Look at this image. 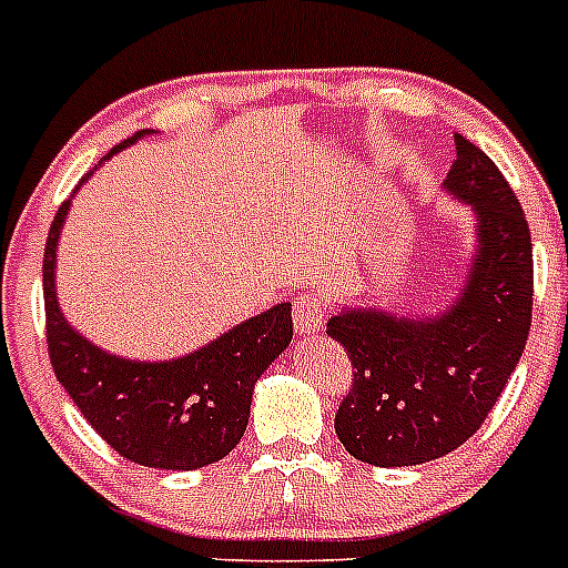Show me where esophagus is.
<instances>
[{
  "label": "esophagus",
  "instance_id": "1",
  "mask_svg": "<svg viewBox=\"0 0 568 568\" xmlns=\"http://www.w3.org/2000/svg\"><path fill=\"white\" fill-rule=\"evenodd\" d=\"M293 321L298 335H315L327 321V301L313 293H304L293 301Z\"/></svg>",
  "mask_w": 568,
  "mask_h": 568
}]
</instances>
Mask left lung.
<instances>
[{"mask_svg":"<svg viewBox=\"0 0 568 568\" xmlns=\"http://www.w3.org/2000/svg\"><path fill=\"white\" fill-rule=\"evenodd\" d=\"M444 187L478 219V250L453 307L433 318L344 307L327 321L353 364L335 433L364 464L415 466L458 449L524 355L535 293L524 207L489 155L460 133Z\"/></svg>","mask_w":568,"mask_h":568,"instance_id":"8db88e82","label":"left lung"}]
</instances>
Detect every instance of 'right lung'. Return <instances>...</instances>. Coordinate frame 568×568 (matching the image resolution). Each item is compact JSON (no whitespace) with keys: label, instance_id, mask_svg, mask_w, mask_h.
Here are the masks:
<instances>
[{"label":"right lung","instance_id":"right-lung-1","mask_svg":"<svg viewBox=\"0 0 568 568\" xmlns=\"http://www.w3.org/2000/svg\"><path fill=\"white\" fill-rule=\"evenodd\" d=\"M144 133L150 130L115 144L108 159ZM68 207L70 199L50 224L42 261L48 355L59 384L88 424L133 464L187 471L222 460L244 438L255 381L293 341V304L241 321L182 358L150 364L104 353L59 310L57 244Z\"/></svg>","mask_w":568,"mask_h":568}]
</instances>
